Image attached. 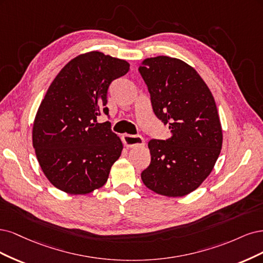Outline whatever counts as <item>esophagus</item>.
I'll use <instances>...</instances> for the list:
<instances>
[{"mask_svg": "<svg viewBox=\"0 0 263 263\" xmlns=\"http://www.w3.org/2000/svg\"><path fill=\"white\" fill-rule=\"evenodd\" d=\"M122 142L124 144V146L132 148V147H137L144 145V139L141 137V135H131V134H124L122 135Z\"/></svg>", "mask_w": 263, "mask_h": 263, "instance_id": "esophagus-1", "label": "esophagus"}]
</instances>
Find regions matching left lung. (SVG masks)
<instances>
[{
  "label": "left lung",
  "instance_id": "1",
  "mask_svg": "<svg viewBox=\"0 0 263 263\" xmlns=\"http://www.w3.org/2000/svg\"><path fill=\"white\" fill-rule=\"evenodd\" d=\"M139 72L155 116L172 131L167 140H149L151 163L141 178L158 194L183 197L205 180L221 153L215 100L197 71L179 59L148 58Z\"/></svg>",
  "mask_w": 263,
  "mask_h": 263
}]
</instances>
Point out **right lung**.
<instances>
[{"mask_svg":"<svg viewBox=\"0 0 263 263\" xmlns=\"http://www.w3.org/2000/svg\"><path fill=\"white\" fill-rule=\"evenodd\" d=\"M129 67L124 60L91 51L71 60L48 88L33 122L32 145L55 188L86 194L106 183L123 146L111 123L97 118H109L108 88Z\"/></svg>","mask_w":263,"mask_h":263,"instance_id":"1","label":"right lung"}]
</instances>
